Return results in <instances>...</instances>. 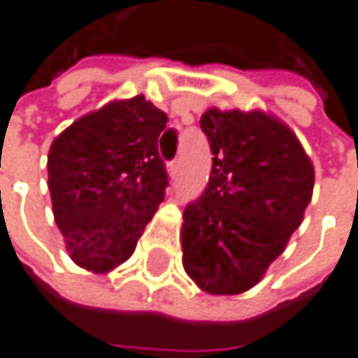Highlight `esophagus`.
<instances>
[{"label": "esophagus", "instance_id": "obj_1", "mask_svg": "<svg viewBox=\"0 0 358 358\" xmlns=\"http://www.w3.org/2000/svg\"><path fill=\"white\" fill-rule=\"evenodd\" d=\"M180 168H182V162H180V159L170 162V166H168V170H170V174H172V176H178Z\"/></svg>", "mask_w": 358, "mask_h": 358}]
</instances>
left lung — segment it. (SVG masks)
<instances>
[{"label":"left lung","mask_w":358,"mask_h":358,"mask_svg":"<svg viewBox=\"0 0 358 358\" xmlns=\"http://www.w3.org/2000/svg\"><path fill=\"white\" fill-rule=\"evenodd\" d=\"M201 130L213 164L203 194L182 215V263L201 290L241 294L301 226L315 172L296 134L263 111L211 108Z\"/></svg>","instance_id":"8db88e82"}]
</instances>
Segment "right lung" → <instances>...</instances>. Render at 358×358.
Returning <instances> with one entry per match:
<instances>
[{
  "label": "right lung",
  "instance_id": "add662e5",
  "mask_svg": "<svg viewBox=\"0 0 358 358\" xmlns=\"http://www.w3.org/2000/svg\"><path fill=\"white\" fill-rule=\"evenodd\" d=\"M168 115L143 95L68 126L49 149L53 217L72 261L106 273L124 263L166 196L157 141Z\"/></svg>",
  "mask_w": 358,
  "mask_h": 358
}]
</instances>
